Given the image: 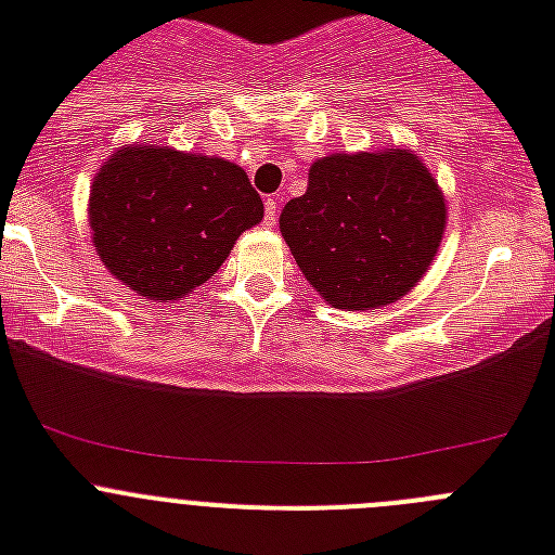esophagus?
<instances>
[{"label": "esophagus", "mask_w": 555, "mask_h": 555, "mask_svg": "<svg viewBox=\"0 0 555 555\" xmlns=\"http://www.w3.org/2000/svg\"><path fill=\"white\" fill-rule=\"evenodd\" d=\"M278 199L281 197H267V203H263V210H267V224L278 222Z\"/></svg>", "instance_id": "34e87169"}]
</instances>
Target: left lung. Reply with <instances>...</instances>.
<instances>
[{
    "mask_svg": "<svg viewBox=\"0 0 555 555\" xmlns=\"http://www.w3.org/2000/svg\"><path fill=\"white\" fill-rule=\"evenodd\" d=\"M281 233L333 308L372 311L420 283L444 233V197L405 150L331 155L288 199Z\"/></svg>",
    "mask_w": 555,
    "mask_h": 555,
    "instance_id": "8db88e82",
    "label": "left lung"
}]
</instances>
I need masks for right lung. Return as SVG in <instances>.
<instances>
[{
  "mask_svg": "<svg viewBox=\"0 0 555 555\" xmlns=\"http://www.w3.org/2000/svg\"><path fill=\"white\" fill-rule=\"evenodd\" d=\"M261 219L263 203L242 166L169 146L113 152L88 199L102 263L146 300L191 294Z\"/></svg>",
  "mask_w": 555,
  "mask_h": 555,
  "instance_id": "1",
  "label": "right lung"
}]
</instances>
